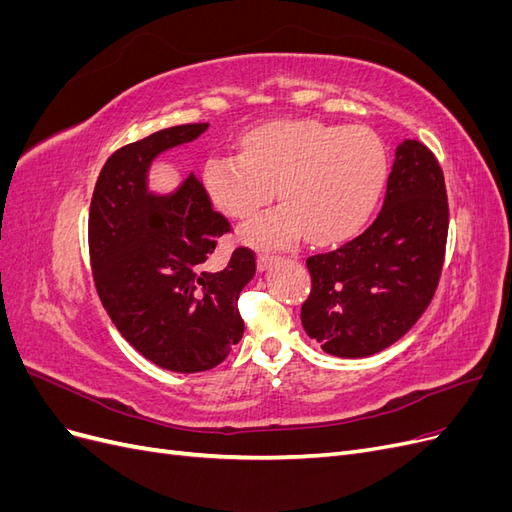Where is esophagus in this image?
<instances>
[{
	"instance_id": "34e87169",
	"label": "esophagus",
	"mask_w": 512,
	"mask_h": 512,
	"mask_svg": "<svg viewBox=\"0 0 512 512\" xmlns=\"http://www.w3.org/2000/svg\"><path fill=\"white\" fill-rule=\"evenodd\" d=\"M273 260H275L273 254H260V256H258V271L269 269V267L273 265Z\"/></svg>"
}]
</instances>
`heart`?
<instances>
[{"label": "heart", "instance_id": "1", "mask_svg": "<svg viewBox=\"0 0 512 512\" xmlns=\"http://www.w3.org/2000/svg\"><path fill=\"white\" fill-rule=\"evenodd\" d=\"M389 175V153L369 128L320 121H277L247 132L241 156L218 153L205 164L211 203L247 220L277 196L284 205L241 230L258 247H284L305 232L314 243L352 237L376 209Z\"/></svg>", "mask_w": 512, "mask_h": 512}]
</instances>
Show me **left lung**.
Masks as SVG:
<instances>
[{
  "mask_svg": "<svg viewBox=\"0 0 512 512\" xmlns=\"http://www.w3.org/2000/svg\"><path fill=\"white\" fill-rule=\"evenodd\" d=\"M448 237V198L438 158L404 141L382 211L363 235L307 258L312 290L305 333L324 352L363 359L404 337L436 294Z\"/></svg>",
  "mask_w": 512,
  "mask_h": 512,
  "instance_id": "8db88e82",
  "label": "left lung"
}]
</instances>
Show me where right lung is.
Returning <instances> with one entry per match:
<instances>
[{
    "label": "right lung",
    "instance_id": "right-lung-1",
    "mask_svg": "<svg viewBox=\"0 0 512 512\" xmlns=\"http://www.w3.org/2000/svg\"><path fill=\"white\" fill-rule=\"evenodd\" d=\"M207 128H166L117 149L89 207V258L104 309L130 346L179 374L218 367L239 344L237 301L256 273L250 247H237L222 269L209 265L230 222L196 175L168 196L147 190L151 162Z\"/></svg>",
    "mask_w": 512,
    "mask_h": 512
}]
</instances>
